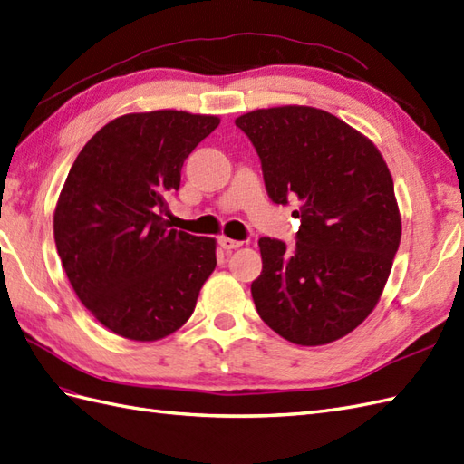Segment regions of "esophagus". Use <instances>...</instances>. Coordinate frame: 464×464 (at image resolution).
Segmentation results:
<instances>
[{"mask_svg": "<svg viewBox=\"0 0 464 464\" xmlns=\"http://www.w3.org/2000/svg\"><path fill=\"white\" fill-rule=\"evenodd\" d=\"M219 245L221 248H225V251H233V248H239L243 243L229 239V237H219Z\"/></svg>", "mask_w": 464, "mask_h": 464, "instance_id": "1", "label": "esophagus"}]
</instances>
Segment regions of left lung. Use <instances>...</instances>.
<instances>
[{
    "mask_svg": "<svg viewBox=\"0 0 464 464\" xmlns=\"http://www.w3.org/2000/svg\"><path fill=\"white\" fill-rule=\"evenodd\" d=\"M263 166L268 198L302 221L295 246L260 237L263 272L251 284L260 319L295 345L345 337L374 310L401 219L394 182L371 139L307 105L256 110L235 119Z\"/></svg>",
    "mask_w": 464,
    "mask_h": 464,
    "instance_id": "left-lung-1",
    "label": "left lung"
}]
</instances>
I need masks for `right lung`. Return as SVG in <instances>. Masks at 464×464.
Here are the masks:
<instances>
[{
	"instance_id": "right-lung-1",
	"label": "right lung",
	"mask_w": 464,
	"mask_h": 464,
	"mask_svg": "<svg viewBox=\"0 0 464 464\" xmlns=\"http://www.w3.org/2000/svg\"><path fill=\"white\" fill-rule=\"evenodd\" d=\"M216 115L160 110L113 119L80 150L54 209V243L80 302L113 334L157 341L194 314L216 239L160 213Z\"/></svg>"
}]
</instances>
